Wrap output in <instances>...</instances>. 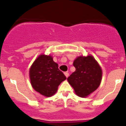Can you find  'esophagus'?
I'll return each mask as SVG.
<instances>
[{"instance_id":"obj_1","label":"esophagus","mask_w":126,"mask_h":126,"mask_svg":"<svg viewBox=\"0 0 126 126\" xmlns=\"http://www.w3.org/2000/svg\"><path fill=\"white\" fill-rule=\"evenodd\" d=\"M64 74H65V76L66 78H68L69 75V74L68 73V72H65V73H64Z\"/></svg>"}]
</instances>
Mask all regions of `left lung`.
<instances>
[{
	"label": "left lung",
	"instance_id": "obj_1",
	"mask_svg": "<svg viewBox=\"0 0 126 126\" xmlns=\"http://www.w3.org/2000/svg\"><path fill=\"white\" fill-rule=\"evenodd\" d=\"M73 65L76 71L67 78V81L76 94L86 97L100 84L102 76L100 66L91 55L78 57Z\"/></svg>",
	"mask_w": 126,
	"mask_h": 126
}]
</instances>
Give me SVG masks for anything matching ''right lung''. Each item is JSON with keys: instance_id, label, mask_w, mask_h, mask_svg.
Instances as JSON below:
<instances>
[{"instance_id": "right-lung-1", "label": "right lung", "mask_w": 126, "mask_h": 126, "mask_svg": "<svg viewBox=\"0 0 126 126\" xmlns=\"http://www.w3.org/2000/svg\"><path fill=\"white\" fill-rule=\"evenodd\" d=\"M30 77L34 90L47 97L55 94L59 85L66 79L52 57L43 54L40 55L32 64Z\"/></svg>"}]
</instances>
